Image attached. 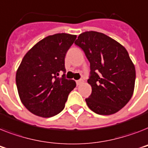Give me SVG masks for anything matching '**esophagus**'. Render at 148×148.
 Segmentation results:
<instances>
[{
    "label": "esophagus",
    "instance_id": "esophagus-1",
    "mask_svg": "<svg viewBox=\"0 0 148 148\" xmlns=\"http://www.w3.org/2000/svg\"><path fill=\"white\" fill-rule=\"evenodd\" d=\"M76 83H77V86H80V84H82L83 83H84V80H82V79L78 80H77Z\"/></svg>",
    "mask_w": 148,
    "mask_h": 148
}]
</instances>
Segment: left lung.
<instances>
[{
	"label": "left lung",
	"instance_id": "1",
	"mask_svg": "<svg viewBox=\"0 0 148 148\" xmlns=\"http://www.w3.org/2000/svg\"><path fill=\"white\" fill-rule=\"evenodd\" d=\"M84 51L90 64L87 80L92 93L86 103L99 115L117 112L133 95L135 68L120 43L101 32H83L74 42Z\"/></svg>",
	"mask_w": 148,
	"mask_h": 148
}]
</instances>
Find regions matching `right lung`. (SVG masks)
I'll return each mask as SVG.
<instances>
[{
    "instance_id": "right-lung-1",
    "label": "right lung",
    "mask_w": 148,
    "mask_h": 148,
    "mask_svg": "<svg viewBox=\"0 0 148 148\" xmlns=\"http://www.w3.org/2000/svg\"><path fill=\"white\" fill-rule=\"evenodd\" d=\"M77 36L57 33L45 37L25 55L16 74L20 100L32 114L52 117L62 111L76 86L65 77L64 58ZM63 72L62 78L58 77Z\"/></svg>"
}]
</instances>
